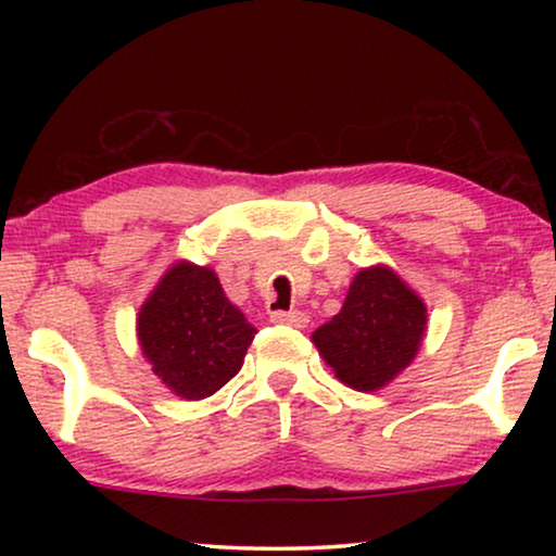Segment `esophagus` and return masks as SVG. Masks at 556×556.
I'll return each instance as SVG.
<instances>
[{
  "label": "esophagus",
  "instance_id": "esophagus-1",
  "mask_svg": "<svg viewBox=\"0 0 556 556\" xmlns=\"http://www.w3.org/2000/svg\"><path fill=\"white\" fill-rule=\"evenodd\" d=\"M270 321H273V324L293 326V329H306L308 316L303 314V311H273Z\"/></svg>",
  "mask_w": 556,
  "mask_h": 556
}]
</instances>
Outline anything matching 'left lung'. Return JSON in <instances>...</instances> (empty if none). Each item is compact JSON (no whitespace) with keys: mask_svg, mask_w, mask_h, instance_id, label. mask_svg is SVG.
Returning a JSON list of instances; mask_svg holds the SVG:
<instances>
[{"mask_svg":"<svg viewBox=\"0 0 556 556\" xmlns=\"http://www.w3.org/2000/svg\"><path fill=\"white\" fill-rule=\"evenodd\" d=\"M425 331V301L390 265L377 263L356 273L344 306L311 333V341L339 382L377 392L413 364Z\"/></svg>","mask_w":556,"mask_h":556,"instance_id":"1","label":"left lung"}]
</instances>
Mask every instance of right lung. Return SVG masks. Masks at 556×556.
Segmentation results:
<instances>
[{"instance_id": "right-lung-1", "label": "right lung", "mask_w": 556, "mask_h": 556, "mask_svg": "<svg viewBox=\"0 0 556 556\" xmlns=\"http://www.w3.org/2000/svg\"><path fill=\"white\" fill-rule=\"evenodd\" d=\"M257 329L207 265L177 261L136 316L143 359L181 400L210 397L238 375Z\"/></svg>"}]
</instances>
